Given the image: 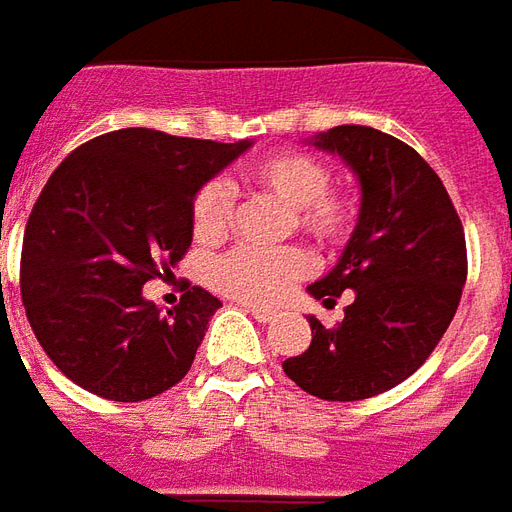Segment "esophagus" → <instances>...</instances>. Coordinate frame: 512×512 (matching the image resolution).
Segmentation results:
<instances>
[{"mask_svg": "<svg viewBox=\"0 0 512 512\" xmlns=\"http://www.w3.org/2000/svg\"><path fill=\"white\" fill-rule=\"evenodd\" d=\"M245 311H250V314H253V320H256V322H273L275 317H278V311H275V308L250 306V303H245Z\"/></svg>", "mask_w": 512, "mask_h": 512, "instance_id": "1", "label": "esophagus"}]
</instances>
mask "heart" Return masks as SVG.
<instances>
[{
    "label": "heart",
    "mask_w": 512,
    "mask_h": 512,
    "mask_svg": "<svg viewBox=\"0 0 512 512\" xmlns=\"http://www.w3.org/2000/svg\"><path fill=\"white\" fill-rule=\"evenodd\" d=\"M250 187L273 195L289 209L297 231L322 245L342 242L355 226V201L342 190H333L331 170L320 157L278 148L253 159L242 170ZM228 190L220 181L201 184L190 204L192 234L198 242H217L228 226ZM308 256L300 248L281 250H231L212 267V286L242 303H275L284 297L297 278L308 273Z\"/></svg>",
    "instance_id": "obj_1"
}]
</instances>
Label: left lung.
Instances as JSON below:
<instances>
[{
  "label": "left lung",
  "mask_w": 512,
  "mask_h": 512,
  "mask_svg": "<svg viewBox=\"0 0 512 512\" xmlns=\"http://www.w3.org/2000/svg\"><path fill=\"white\" fill-rule=\"evenodd\" d=\"M311 143L358 176L361 209L342 259L308 292L325 306L342 292L353 300L336 328L308 317L311 344L284 372L320 400H366L411 378L447 333L466 284V237L447 187L408 143L355 123Z\"/></svg>",
  "instance_id": "obj_1"
}]
</instances>
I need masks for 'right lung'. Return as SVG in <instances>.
<instances>
[{
    "label": "right lung",
    "mask_w": 512,
    "mask_h": 512,
    "mask_svg": "<svg viewBox=\"0 0 512 512\" xmlns=\"http://www.w3.org/2000/svg\"><path fill=\"white\" fill-rule=\"evenodd\" d=\"M248 148L137 126L99 134L57 165L24 231L21 300L65 378L140 402L190 372L223 303L192 286L162 314L143 284L181 262L192 195Z\"/></svg>",
    "instance_id": "right-lung-1"
}]
</instances>
